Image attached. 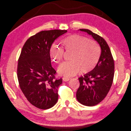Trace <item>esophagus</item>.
Segmentation results:
<instances>
[{"label":"esophagus","instance_id":"34e87169","mask_svg":"<svg viewBox=\"0 0 131 131\" xmlns=\"http://www.w3.org/2000/svg\"><path fill=\"white\" fill-rule=\"evenodd\" d=\"M62 79H63V80L64 81V82H68V81L69 80V78L65 77H63V78H62Z\"/></svg>","mask_w":131,"mask_h":131}]
</instances>
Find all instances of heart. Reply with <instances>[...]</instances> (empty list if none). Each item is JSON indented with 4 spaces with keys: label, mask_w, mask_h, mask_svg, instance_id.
Segmentation results:
<instances>
[{
    "label": "heart",
    "mask_w": 131,
    "mask_h": 131,
    "mask_svg": "<svg viewBox=\"0 0 131 131\" xmlns=\"http://www.w3.org/2000/svg\"><path fill=\"white\" fill-rule=\"evenodd\" d=\"M62 43L66 51H72L69 62H64L58 68V71L65 77L75 76L79 71L89 73L94 69L100 55L98 43L87 37L73 34L66 37ZM64 50L57 45H53L49 50L52 61L59 63L63 59Z\"/></svg>",
    "instance_id": "heart-1"
}]
</instances>
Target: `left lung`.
<instances>
[{"label": "left lung", "instance_id": "1", "mask_svg": "<svg viewBox=\"0 0 131 131\" xmlns=\"http://www.w3.org/2000/svg\"><path fill=\"white\" fill-rule=\"evenodd\" d=\"M79 30L91 35L101 49L94 69L78 78L80 85L76 92L77 100L86 106L91 107L101 102L108 93L114 79V61L108 45L102 37L89 29Z\"/></svg>", "mask_w": 131, "mask_h": 131}]
</instances>
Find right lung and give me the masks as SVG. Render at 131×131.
I'll use <instances>...</instances> for the list:
<instances>
[{
	"label": "right lung",
	"instance_id": "add662e5",
	"mask_svg": "<svg viewBox=\"0 0 131 131\" xmlns=\"http://www.w3.org/2000/svg\"><path fill=\"white\" fill-rule=\"evenodd\" d=\"M67 32L41 31L30 37L22 47L17 69L18 83L28 101L39 109H49L58 101L62 79L55 78L49 50L54 40Z\"/></svg>",
	"mask_w": 131,
	"mask_h": 131
}]
</instances>
